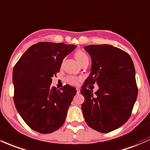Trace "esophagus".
Wrapping results in <instances>:
<instances>
[{"mask_svg": "<svg viewBox=\"0 0 150 150\" xmlns=\"http://www.w3.org/2000/svg\"><path fill=\"white\" fill-rule=\"evenodd\" d=\"M76 91H77V94H79V93H80V89H79V88H77Z\"/></svg>", "mask_w": 150, "mask_h": 150, "instance_id": "obj_1", "label": "esophagus"}]
</instances>
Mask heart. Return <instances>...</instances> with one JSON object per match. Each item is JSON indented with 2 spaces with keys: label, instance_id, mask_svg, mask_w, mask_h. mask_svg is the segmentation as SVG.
<instances>
[{
  "label": "heart",
  "instance_id": "b5f03b06",
  "mask_svg": "<svg viewBox=\"0 0 150 150\" xmlns=\"http://www.w3.org/2000/svg\"><path fill=\"white\" fill-rule=\"evenodd\" d=\"M75 57L76 58V59L81 64H82L84 61L86 60H89V57H88L87 54H86V52L81 50H77L75 52ZM80 77H76L72 76V75H69L66 78V82L68 83V84H71V85H77L78 84V82L80 80Z\"/></svg>",
  "mask_w": 150,
  "mask_h": 150
}]
</instances>
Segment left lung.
Listing matches in <instances>:
<instances>
[{"label": "left lung", "mask_w": 150, "mask_h": 150, "mask_svg": "<svg viewBox=\"0 0 150 150\" xmlns=\"http://www.w3.org/2000/svg\"><path fill=\"white\" fill-rule=\"evenodd\" d=\"M84 49L92 64L81 89L83 116L91 129L111 132L125 124L132 113L138 96L134 65L127 52L110 45H91ZM94 83L99 89L93 95L87 87Z\"/></svg>", "instance_id": "1"}]
</instances>
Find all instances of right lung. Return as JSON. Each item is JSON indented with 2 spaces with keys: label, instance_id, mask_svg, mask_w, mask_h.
<instances>
[{
  "label": "right lung",
  "instance_id": "1",
  "mask_svg": "<svg viewBox=\"0 0 150 150\" xmlns=\"http://www.w3.org/2000/svg\"><path fill=\"white\" fill-rule=\"evenodd\" d=\"M76 47L64 43L40 42L30 47L14 65V102L30 129L50 133L63 125L76 94L75 88L52 86V77L60 71L63 59Z\"/></svg>",
  "mask_w": 150,
  "mask_h": 150
}]
</instances>
